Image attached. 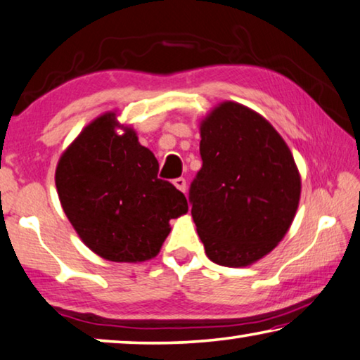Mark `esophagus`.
Returning a JSON list of instances; mask_svg holds the SVG:
<instances>
[{
  "instance_id": "34e87169",
  "label": "esophagus",
  "mask_w": 360,
  "mask_h": 360,
  "mask_svg": "<svg viewBox=\"0 0 360 360\" xmlns=\"http://www.w3.org/2000/svg\"><path fill=\"white\" fill-rule=\"evenodd\" d=\"M174 185L179 188L180 191H184V193L186 191V180L184 179V176H179V179H175L174 180Z\"/></svg>"
}]
</instances>
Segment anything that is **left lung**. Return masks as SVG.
I'll return each mask as SVG.
<instances>
[{
  "label": "left lung",
  "instance_id": "left-lung-1",
  "mask_svg": "<svg viewBox=\"0 0 360 360\" xmlns=\"http://www.w3.org/2000/svg\"><path fill=\"white\" fill-rule=\"evenodd\" d=\"M199 154L188 199L207 257L225 267L256 262L281 241L300 202L290 148L257 112L226 101L202 120Z\"/></svg>",
  "mask_w": 360,
  "mask_h": 360
}]
</instances>
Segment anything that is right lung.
<instances>
[{"mask_svg":"<svg viewBox=\"0 0 360 360\" xmlns=\"http://www.w3.org/2000/svg\"><path fill=\"white\" fill-rule=\"evenodd\" d=\"M115 114L85 127L56 169L63 209L85 245L112 262L156 256L169 220L188 211L181 191L158 176L159 162L136 134L115 131Z\"/></svg>","mask_w":360,"mask_h":360,"instance_id":"right-lung-1","label":"right lung"}]
</instances>
